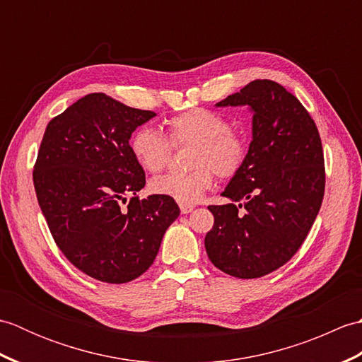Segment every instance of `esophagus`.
Masks as SVG:
<instances>
[{
    "label": "esophagus",
    "mask_w": 362,
    "mask_h": 362,
    "mask_svg": "<svg viewBox=\"0 0 362 362\" xmlns=\"http://www.w3.org/2000/svg\"><path fill=\"white\" fill-rule=\"evenodd\" d=\"M194 210V206L193 205H180V211H182V214H188V213H191Z\"/></svg>",
    "instance_id": "esophagus-1"
}]
</instances>
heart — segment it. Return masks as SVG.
Wrapping results in <instances>:
<instances>
[{"label":"heart","instance_id":"obj_1","mask_svg":"<svg viewBox=\"0 0 362 362\" xmlns=\"http://www.w3.org/2000/svg\"><path fill=\"white\" fill-rule=\"evenodd\" d=\"M173 144H193L189 173H169L151 182L153 194L169 197L182 205H193L214 185V173L219 177H233L243 168L249 146L244 135L230 129L222 115L206 109H191L168 121ZM130 152L136 163L148 173H160L169 157L171 144L151 126L135 130L130 138Z\"/></svg>","mask_w":362,"mask_h":362}]
</instances>
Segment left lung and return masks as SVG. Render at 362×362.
Listing matches in <instances>:
<instances>
[{
  "label": "left lung",
  "mask_w": 362,
  "mask_h": 362,
  "mask_svg": "<svg viewBox=\"0 0 362 362\" xmlns=\"http://www.w3.org/2000/svg\"><path fill=\"white\" fill-rule=\"evenodd\" d=\"M228 105L253 113L252 141L222 191L232 204L209 206L214 224L205 249L222 272L258 279L288 263L316 221L325 191L324 151L310 113L280 83L252 81L216 104Z\"/></svg>",
  "instance_id": "1"
}]
</instances>
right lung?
Instances as JSON below:
<instances>
[{
	"mask_svg": "<svg viewBox=\"0 0 362 362\" xmlns=\"http://www.w3.org/2000/svg\"><path fill=\"white\" fill-rule=\"evenodd\" d=\"M153 117L90 93L48 122L38 149L33 177L49 232L70 263L99 281L127 283L148 271L180 214L173 199L136 196L146 175L129 140Z\"/></svg>",
	"mask_w": 362,
	"mask_h": 362,
	"instance_id": "right-lung-1",
	"label": "right lung"
}]
</instances>
